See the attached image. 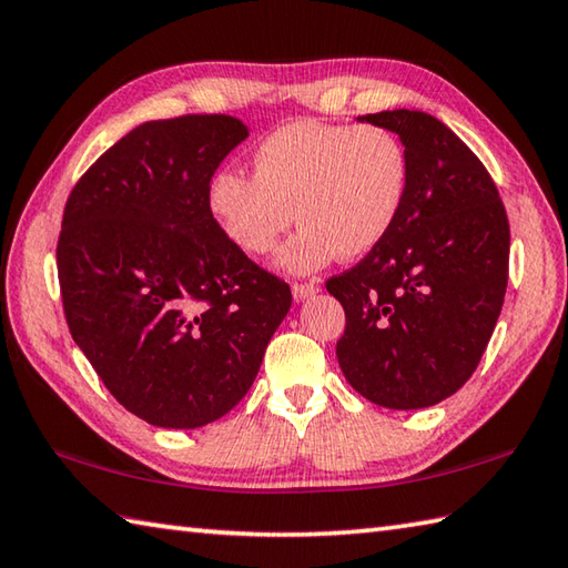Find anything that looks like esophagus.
Returning a JSON list of instances; mask_svg holds the SVG:
<instances>
[{
    "instance_id": "esophagus-1",
    "label": "esophagus",
    "mask_w": 568,
    "mask_h": 568,
    "mask_svg": "<svg viewBox=\"0 0 568 568\" xmlns=\"http://www.w3.org/2000/svg\"><path fill=\"white\" fill-rule=\"evenodd\" d=\"M317 291H320V287L315 283H293V297L297 300V303H303V300L313 297Z\"/></svg>"
}]
</instances>
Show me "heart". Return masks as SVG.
<instances>
[{"label":"heart","instance_id":"b5f03b06","mask_svg":"<svg viewBox=\"0 0 568 568\" xmlns=\"http://www.w3.org/2000/svg\"><path fill=\"white\" fill-rule=\"evenodd\" d=\"M251 162L253 176L214 172L209 214L246 255L268 253L297 216L303 226L275 258L297 275L379 248L408 196V152L382 125L295 120L255 144Z\"/></svg>","mask_w":568,"mask_h":568}]
</instances>
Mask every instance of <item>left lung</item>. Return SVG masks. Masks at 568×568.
Returning a JSON list of instances; mask_svg holds the SVG:
<instances>
[{"mask_svg": "<svg viewBox=\"0 0 568 568\" xmlns=\"http://www.w3.org/2000/svg\"><path fill=\"white\" fill-rule=\"evenodd\" d=\"M396 132L408 196L379 248L327 281L347 327L344 379L372 404L426 408L470 379L505 303L509 224L493 176L450 128L420 110L362 115Z\"/></svg>", "mask_w": 568, "mask_h": 568, "instance_id": "left-lung-1", "label": "left lung"}]
</instances>
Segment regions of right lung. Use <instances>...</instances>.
I'll return each instance as SVG.
<instances>
[{"label":"right lung","mask_w":568,"mask_h":568,"mask_svg":"<svg viewBox=\"0 0 568 568\" xmlns=\"http://www.w3.org/2000/svg\"><path fill=\"white\" fill-rule=\"evenodd\" d=\"M246 138L231 115L142 122L65 202L55 265L71 337L108 392L152 426L226 416L293 303L206 209L209 180Z\"/></svg>","instance_id":"1"}]
</instances>
